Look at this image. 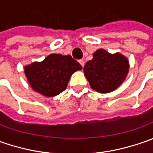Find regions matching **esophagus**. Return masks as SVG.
Segmentation results:
<instances>
[{
	"label": "esophagus",
	"mask_w": 153,
	"mask_h": 153,
	"mask_svg": "<svg viewBox=\"0 0 153 153\" xmlns=\"http://www.w3.org/2000/svg\"><path fill=\"white\" fill-rule=\"evenodd\" d=\"M79 63H80V65H81L82 67L84 66V64H85V62H84V60H83V59H80Z\"/></svg>",
	"instance_id": "1"
}]
</instances>
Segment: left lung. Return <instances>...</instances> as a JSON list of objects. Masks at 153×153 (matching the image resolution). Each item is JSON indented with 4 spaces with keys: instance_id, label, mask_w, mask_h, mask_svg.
I'll use <instances>...</instances> for the list:
<instances>
[{
    "instance_id": "left-lung-1",
    "label": "left lung",
    "mask_w": 153,
    "mask_h": 153,
    "mask_svg": "<svg viewBox=\"0 0 153 153\" xmlns=\"http://www.w3.org/2000/svg\"><path fill=\"white\" fill-rule=\"evenodd\" d=\"M128 69V59L120 53L111 54L104 49H98L91 60L86 63L83 71L93 89L106 94L114 91L123 82Z\"/></svg>"
}]
</instances>
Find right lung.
Listing matches in <instances>:
<instances>
[{"instance_id": "obj_1", "label": "right lung", "mask_w": 153, "mask_h": 153, "mask_svg": "<svg viewBox=\"0 0 153 153\" xmlns=\"http://www.w3.org/2000/svg\"><path fill=\"white\" fill-rule=\"evenodd\" d=\"M82 68L71 55L53 53L43 61L26 65L25 73L35 91L47 97H53L66 88L71 75Z\"/></svg>"}]
</instances>
